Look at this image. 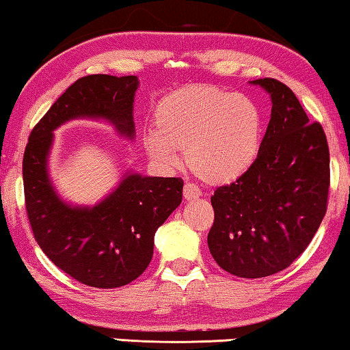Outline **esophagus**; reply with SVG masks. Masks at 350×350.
<instances>
[{"instance_id": "1", "label": "esophagus", "mask_w": 350, "mask_h": 350, "mask_svg": "<svg viewBox=\"0 0 350 350\" xmlns=\"http://www.w3.org/2000/svg\"><path fill=\"white\" fill-rule=\"evenodd\" d=\"M201 195V190L200 187L193 184V182H187L185 187H184V196L185 200H193V198H198Z\"/></svg>"}]
</instances>
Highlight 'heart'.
Wrapping results in <instances>:
<instances>
[{"instance_id": "b5f03b06", "label": "heart", "mask_w": 350, "mask_h": 350, "mask_svg": "<svg viewBox=\"0 0 350 350\" xmlns=\"http://www.w3.org/2000/svg\"><path fill=\"white\" fill-rule=\"evenodd\" d=\"M157 124L144 131L149 155L177 168L189 163L211 182H228L252 165L262 136V114L244 95L214 87H189L160 103Z\"/></svg>"}]
</instances>
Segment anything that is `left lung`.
Wrapping results in <instances>:
<instances>
[{"instance_id":"8db88e82","label":"left lung","mask_w":350,"mask_h":350,"mask_svg":"<svg viewBox=\"0 0 350 350\" xmlns=\"http://www.w3.org/2000/svg\"><path fill=\"white\" fill-rule=\"evenodd\" d=\"M250 83L271 95V120L249 170L211 196L208 245L225 271L255 279L290 267L312 241L327 213L329 152L322 125L285 83Z\"/></svg>"}]
</instances>
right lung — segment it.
Segmentation results:
<instances>
[{"mask_svg":"<svg viewBox=\"0 0 350 350\" xmlns=\"http://www.w3.org/2000/svg\"><path fill=\"white\" fill-rule=\"evenodd\" d=\"M137 83L136 76L77 79L33 128L23 154L25 208L34 239L55 267L96 288L122 287L146 271L155 231L180 204L184 180L126 174L101 203L72 208L58 198L47 174L52 131L71 119L95 117L133 137Z\"/></svg>","mask_w":350,"mask_h":350,"instance_id":"1","label":"right lung"}]
</instances>
